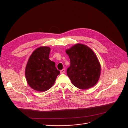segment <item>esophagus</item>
Instances as JSON below:
<instances>
[{"label": "esophagus", "mask_w": 128, "mask_h": 128, "mask_svg": "<svg viewBox=\"0 0 128 128\" xmlns=\"http://www.w3.org/2000/svg\"><path fill=\"white\" fill-rule=\"evenodd\" d=\"M65 69H63L62 70H60V73H61V74H64V73H65Z\"/></svg>", "instance_id": "1"}]
</instances>
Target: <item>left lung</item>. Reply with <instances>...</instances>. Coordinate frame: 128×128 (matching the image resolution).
I'll return each mask as SVG.
<instances>
[{
	"label": "left lung",
	"mask_w": 128,
	"mask_h": 128,
	"mask_svg": "<svg viewBox=\"0 0 128 128\" xmlns=\"http://www.w3.org/2000/svg\"><path fill=\"white\" fill-rule=\"evenodd\" d=\"M70 61L67 74L75 86L87 90L99 80L101 65L96 54L86 45L77 44L66 50Z\"/></svg>",
	"instance_id": "obj_1"
}]
</instances>
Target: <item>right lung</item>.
Masks as SVG:
<instances>
[{"instance_id": "add662e5", "label": "right lung", "mask_w": 128, "mask_h": 128, "mask_svg": "<svg viewBox=\"0 0 128 128\" xmlns=\"http://www.w3.org/2000/svg\"><path fill=\"white\" fill-rule=\"evenodd\" d=\"M50 48L40 46L30 56L25 68V76L28 85L34 90L44 92L55 82L60 71L55 63L49 59Z\"/></svg>"}]
</instances>
